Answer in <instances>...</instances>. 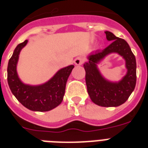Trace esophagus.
<instances>
[{"instance_id":"esophagus-1","label":"esophagus","mask_w":148,"mask_h":148,"mask_svg":"<svg viewBox=\"0 0 148 148\" xmlns=\"http://www.w3.org/2000/svg\"><path fill=\"white\" fill-rule=\"evenodd\" d=\"M84 62V58L82 57H77V58L74 60V64L76 65H81L83 64Z\"/></svg>"}]
</instances>
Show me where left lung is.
Here are the masks:
<instances>
[{"mask_svg": "<svg viewBox=\"0 0 148 148\" xmlns=\"http://www.w3.org/2000/svg\"><path fill=\"white\" fill-rule=\"evenodd\" d=\"M106 38L112 42L101 51L89 55V61L84 64L85 70L87 90L91 101L101 107H117L128 99L136 85V59L128 44L110 31H106ZM118 53L126 60L128 73L118 83H111L101 76L97 64L110 53Z\"/></svg>", "mask_w": 148, "mask_h": 148, "instance_id": "obj_1", "label": "left lung"}]
</instances>
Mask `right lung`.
I'll return each instance as SVG.
<instances>
[{
  "mask_svg": "<svg viewBox=\"0 0 148 148\" xmlns=\"http://www.w3.org/2000/svg\"><path fill=\"white\" fill-rule=\"evenodd\" d=\"M24 40L17 45L8 65V82L12 94L25 108L34 111H48L60 104L64 95L67 78L74 65L60 69L48 82L40 86L24 84L17 76L16 66L21 50L27 45Z\"/></svg>",
  "mask_w": 148,
  "mask_h": 148,
  "instance_id": "obj_1",
  "label": "right lung"
}]
</instances>
